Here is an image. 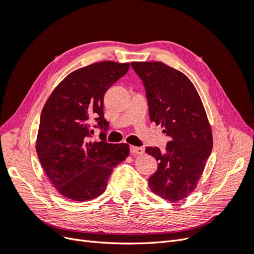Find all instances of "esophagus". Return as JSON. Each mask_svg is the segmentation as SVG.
I'll return each mask as SVG.
<instances>
[{"label": "esophagus", "mask_w": 254, "mask_h": 254, "mask_svg": "<svg viewBox=\"0 0 254 254\" xmlns=\"http://www.w3.org/2000/svg\"><path fill=\"white\" fill-rule=\"evenodd\" d=\"M130 152L132 155H143L144 149L142 147H135V146H130Z\"/></svg>", "instance_id": "1"}]
</instances>
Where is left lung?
Instances as JSON below:
<instances>
[{"label": "left lung", "instance_id": "8db88e82", "mask_svg": "<svg viewBox=\"0 0 254 254\" xmlns=\"http://www.w3.org/2000/svg\"><path fill=\"white\" fill-rule=\"evenodd\" d=\"M143 81L150 122L171 137L166 149L146 147L157 160L148 178L150 190L168 201H178L196 189L210 157L213 139L202 102L186 75L163 63H131Z\"/></svg>", "mask_w": 254, "mask_h": 254}]
</instances>
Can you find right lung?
<instances>
[{
  "mask_svg": "<svg viewBox=\"0 0 254 254\" xmlns=\"http://www.w3.org/2000/svg\"><path fill=\"white\" fill-rule=\"evenodd\" d=\"M129 70V64L104 61L78 68L61 81L45 103L37 137V155L59 193L87 201L104 193L109 177L129 155L125 143L106 140L104 95ZM93 127L100 141L89 140Z\"/></svg>",
  "mask_w": 254,
  "mask_h": 254,
  "instance_id": "add662e5",
  "label": "right lung"
}]
</instances>
